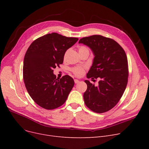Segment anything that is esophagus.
Instances as JSON below:
<instances>
[{"label": "esophagus", "instance_id": "obj_1", "mask_svg": "<svg viewBox=\"0 0 149 149\" xmlns=\"http://www.w3.org/2000/svg\"><path fill=\"white\" fill-rule=\"evenodd\" d=\"M74 82H75V83H78L80 82V80H77V79H75V80H74Z\"/></svg>", "mask_w": 149, "mask_h": 149}]
</instances>
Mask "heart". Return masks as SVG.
Segmentation results:
<instances>
[{"label":"heart","mask_w":149,"mask_h":149,"mask_svg":"<svg viewBox=\"0 0 149 149\" xmlns=\"http://www.w3.org/2000/svg\"><path fill=\"white\" fill-rule=\"evenodd\" d=\"M79 51L80 54L81 55V54H83L84 52H89V49L86 46H81L79 47ZM85 69H86L85 67L79 66V67H74V68H72L71 70H72V72H73V74L74 75H75L76 76H78V77H80L83 75Z\"/></svg>","instance_id":"heart-1"}]
</instances>
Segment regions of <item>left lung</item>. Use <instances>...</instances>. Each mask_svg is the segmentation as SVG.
<instances>
[{
  "mask_svg": "<svg viewBox=\"0 0 149 149\" xmlns=\"http://www.w3.org/2000/svg\"><path fill=\"white\" fill-rule=\"evenodd\" d=\"M79 43L89 47L94 58L87 78H99L95 86L85 80L87 90L84 93L85 104L96 113H104L112 109L120 101L128 81V62L125 51L113 39L100 35L81 38Z\"/></svg>",
  "mask_w": 149,
  "mask_h": 149,
  "instance_id": "1",
  "label": "left lung"
}]
</instances>
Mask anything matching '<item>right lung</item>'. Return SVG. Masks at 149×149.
Wrapping results in <instances>:
<instances>
[{
	"instance_id": "right-lung-1",
	"label": "right lung",
	"mask_w": 149,
	"mask_h": 149,
	"mask_svg": "<svg viewBox=\"0 0 149 149\" xmlns=\"http://www.w3.org/2000/svg\"><path fill=\"white\" fill-rule=\"evenodd\" d=\"M78 40L53 33L37 38L29 46L23 60V80L39 106L51 110L65 103L74 81L68 75L56 79L53 69L63 63L66 51Z\"/></svg>"
}]
</instances>
